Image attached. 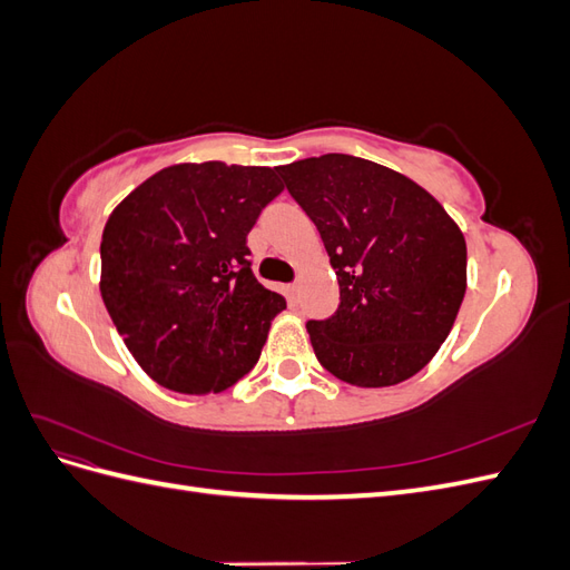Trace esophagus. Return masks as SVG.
Masks as SVG:
<instances>
[{
  "label": "esophagus",
  "instance_id": "obj_1",
  "mask_svg": "<svg viewBox=\"0 0 570 570\" xmlns=\"http://www.w3.org/2000/svg\"><path fill=\"white\" fill-rule=\"evenodd\" d=\"M285 292H287V302H289V304H297V297H299L297 283H289V285L285 287Z\"/></svg>",
  "mask_w": 570,
  "mask_h": 570
}]
</instances>
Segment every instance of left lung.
Here are the masks:
<instances>
[{
	"label": "left lung",
	"instance_id": "1",
	"mask_svg": "<svg viewBox=\"0 0 570 570\" xmlns=\"http://www.w3.org/2000/svg\"><path fill=\"white\" fill-rule=\"evenodd\" d=\"M314 220L340 283L331 318L308 321L316 358L356 387L416 375L465 295V239L421 185L350 154L275 168Z\"/></svg>",
	"mask_w": 570,
	"mask_h": 570
}]
</instances>
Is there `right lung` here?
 Returning a JSON list of instances; mask_svg holds the SVG:
<instances>
[{
  "label": "right lung",
  "instance_id": "obj_1",
  "mask_svg": "<svg viewBox=\"0 0 570 570\" xmlns=\"http://www.w3.org/2000/svg\"><path fill=\"white\" fill-rule=\"evenodd\" d=\"M283 193L273 168L223 161L159 170L101 235V299L128 352L159 385L223 392L262 354L285 299L256 281L247 235Z\"/></svg>",
  "mask_w": 570,
  "mask_h": 570
}]
</instances>
